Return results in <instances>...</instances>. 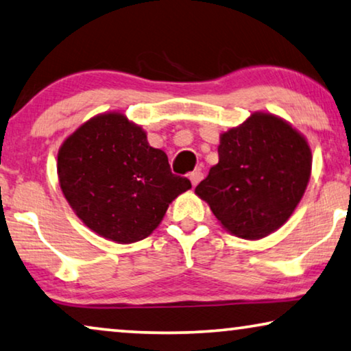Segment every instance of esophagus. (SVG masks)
Returning <instances> with one entry per match:
<instances>
[{"instance_id": "1", "label": "esophagus", "mask_w": 351, "mask_h": 351, "mask_svg": "<svg viewBox=\"0 0 351 351\" xmlns=\"http://www.w3.org/2000/svg\"><path fill=\"white\" fill-rule=\"evenodd\" d=\"M189 180H191V182H192V186L195 187L198 182H200L202 180H203V171L202 170H195V171H192V173H189Z\"/></svg>"}]
</instances>
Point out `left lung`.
Here are the masks:
<instances>
[{"label": "left lung", "mask_w": 351, "mask_h": 351, "mask_svg": "<svg viewBox=\"0 0 351 351\" xmlns=\"http://www.w3.org/2000/svg\"><path fill=\"white\" fill-rule=\"evenodd\" d=\"M312 154L282 119L254 113L222 134L219 162L195 187L230 233L258 239L284 226L304 195Z\"/></svg>", "instance_id": "left-lung-1"}]
</instances>
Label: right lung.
<instances>
[{
    "label": "right lung",
    "instance_id": "right-lung-1",
    "mask_svg": "<svg viewBox=\"0 0 351 351\" xmlns=\"http://www.w3.org/2000/svg\"><path fill=\"white\" fill-rule=\"evenodd\" d=\"M62 193L75 214L104 238L135 243L153 233L171 200L191 181L171 173L162 149L121 113L78 128L58 153Z\"/></svg>",
    "mask_w": 351,
    "mask_h": 351
}]
</instances>
